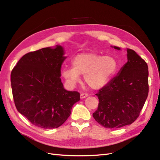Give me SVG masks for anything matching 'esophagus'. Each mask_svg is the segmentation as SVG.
I'll use <instances>...</instances> for the list:
<instances>
[{"instance_id": "34e87169", "label": "esophagus", "mask_w": 160, "mask_h": 160, "mask_svg": "<svg viewBox=\"0 0 160 160\" xmlns=\"http://www.w3.org/2000/svg\"><path fill=\"white\" fill-rule=\"evenodd\" d=\"M89 95H88V93H81V98H86V97H88Z\"/></svg>"}]
</instances>
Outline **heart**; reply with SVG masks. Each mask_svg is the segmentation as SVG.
I'll list each match as a JSON object with an SVG mask.
<instances>
[{
  "label": "heart",
  "mask_w": 160,
  "mask_h": 160,
  "mask_svg": "<svg viewBox=\"0 0 160 160\" xmlns=\"http://www.w3.org/2000/svg\"><path fill=\"white\" fill-rule=\"evenodd\" d=\"M72 67L62 69V75L72 85L80 81V75H84L86 83L92 89L104 87L115 74L118 63L113 57L102 56L95 52L77 54L72 60Z\"/></svg>",
  "instance_id": "b5f03b06"
}]
</instances>
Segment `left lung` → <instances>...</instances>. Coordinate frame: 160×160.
<instances>
[{
	"instance_id": "obj_1",
	"label": "left lung",
	"mask_w": 160,
	"mask_h": 160,
	"mask_svg": "<svg viewBox=\"0 0 160 160\" xmlns=\"http://www.w3.org/2000/svg\"><path fill=\"white\" fill-rule=\"evenodd\" d=\"M127 52L128 62L118 75L96 93L99 103L93 117L107 128H119L133 123L149 93L147 64L134 50L128 48Z\"/></svg>"
}]
</instances>
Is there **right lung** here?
<instances>
[{
  "instance_id": "right-lung-1",
  "label": "right lung",
  "mask_w": 160,
  "mask_h": 160,
  "mask_svg": "<svg viewBox=\"0 0 160 160\" xmlns=\"http://www.w3.org/2000/svg\"><path fill=\"white\" fill-rule=\"evenodd\" d=\"M63 48H42L22 57L11 73L15 105L33 125L57 128L71 113L80 93L67 91L61 82Z\"/></svg>"
}]
</instances>
